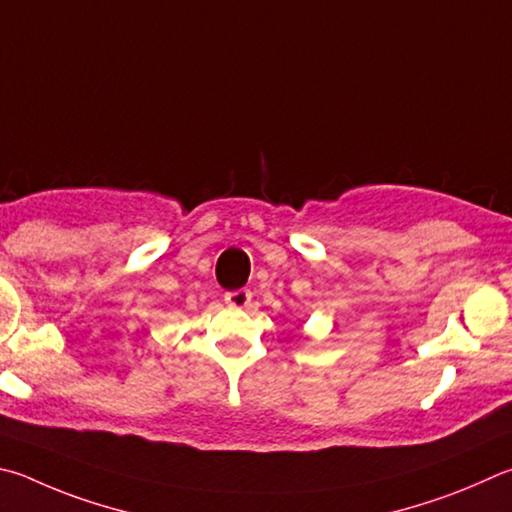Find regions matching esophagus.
I'll list each match as a JSON object with an SVG mask.
<instances>
[{
    "instance_id": "34e87169",
    "label": "esophagus",
    "mask_w": 512,
    "mask_h": 512,
    "mask_svg": "<svg viewBox=\"0 0 512 512\" xmlns=\"http://www.w3.org/2000/svg\"><path fill=\"white\" fill-rule=\"evenodd\" d=\"M250 291H246V288H237V291H228L224 295V300L228 306H235V309H244V306L250 304Z\"/></svg>"
}]
</instances>
